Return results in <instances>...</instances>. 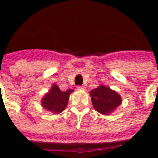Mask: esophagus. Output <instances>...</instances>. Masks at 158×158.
I'll return each mask as SVG.
<instances>
[{"instance_id": "1", "label": "esophagus", "mask_w": 158, "mask_h": 158, "mask_svg": "<svg viewBox=\"0 0 158 158\" xmlns=\"http://www.w3.org/2000/svg\"><path fill=\"white\" fill-rule=\"evenodd\" d=\"M77 89H85V86L78 85V86H77Z\"/></svg>"}]
</instances>
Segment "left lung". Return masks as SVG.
<instances>
[{
    "label": "left lung",
    "instance_id": "8db88e82",
    "mask_svg": "<svg viewBox=\"0 0 158 158\" xmlns=\"http://www.w3.org/2000/svg\"><path fill=\"white\" fill-rule=\"evenodd\" d=\"M89 94L95 110L103 115H109L122 103V98L116 91L103 85L93 89Z\"/></svg>",
    "mask_w": 158,
    "mask_h": 158
}]
</instances>
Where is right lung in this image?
<instances>
[{"label": "right lung", "mask_w": 158, "mask_h": 158, "mask_svg": "<svg viewBox=\"0 0 158 158\" xmlns=\"http://www.w3.org/2000/svg\"><path fill=\"white\" fill-rule=\"evenodd\" d=\"M73 92V89H69L62 91L56 85H52V88L41 100L42 106L47 111L55 114L62 113L68 105L69 95Z\"/></svg>", "instance_id": "add662e5"}]
</instances>
